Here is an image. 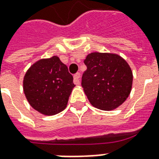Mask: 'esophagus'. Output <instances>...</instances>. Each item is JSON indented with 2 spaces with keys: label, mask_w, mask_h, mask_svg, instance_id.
<instances>
[{
  "label": "esophagus",
  "mask_w": 159,
  "mask_h": 159,
  "mask_svg": "<svg viewBox=\"0 0 159 159\" xmlns=\"http://www.w3.org/2000/svg\"><path fill=\"white\" fill-rule=\"evenodd\" d=\"M74 83L76 85H80V73H76L74 75Z\"/></svg>",
  "instance_id": "esophagus-1"
}]
</instances>
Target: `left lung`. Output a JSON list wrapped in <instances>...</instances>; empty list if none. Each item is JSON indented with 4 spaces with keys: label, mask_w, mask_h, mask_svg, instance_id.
Returning <instances> with one entry per match:
<instances>
[{
    "label": "left lung",
    "mask_w": 159,
    "mask_h": 159,
    "mask_svg": "<svg viewBox=\"0 0 159 159\" xmlns=\"http://www.w3.org/2000/svg\"><path fill=\"white\" fill-rule=\"evenodd\" d=\"M84 63L82 86L92 105L105 111L120 106L129 97L133 81L126 61L114 53L92 52Z\"/></svg>",
    "instance_id": "1"
}]
</instances>
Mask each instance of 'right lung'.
<instances>
[{
  "label": "right lung",
  "instance_id": "right-lung-1",
  "mask_svg": "<svg viewBox=\"0 0 159 159\" xmlns=\"http://www.w3.org/2000/svg\"><path fill=\"white\" fill-rule=\"evenodd\" d=\"M73 76L57 56L39 60L23 76L24 94L33 109L44 116L64 110L75 88Z\"/></svg>",
  "mask_w": 159,
  "mask_h": 159
}]
</instances>
